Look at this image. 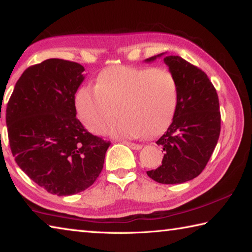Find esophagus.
I'll list each match as a JSON object with an SVG mask.
<instances>
[{"mask_svg": "<svg viewBox=\"0 0 252 252\" xmlns=\"http://www.w3.org/2000/svg\"><path fill=\"white\" fill-rule=\"evenodd\" d=\"M123 143H125L126 146H127L129 148H131L132 150H140V149H142V146H141V144L132 143V142H129V141H123Z\"/></svg>", "mask_w": 252, "mask_h": 252, "instance_id": "34e87169", "label": "esophagus"}]
</instances>
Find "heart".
Instances as JSON below:
<instances>
[{"mask_svg": "<svg viewBox=\"0 0 252 252\" xmlns=\"http://www.w3.org/2000/svg\"><path fill=\"white\" fill-rule=\"evenodd\" d=\"M178 83L171 72L155 67L113 66L101 72L95 87L84 85L75 96L84 126L120 139L155 138L170 126L178 105ZM118 112L117 113L116 111Z\"/></svg>", "mask_w": 252, "mask_h": 252, "instance_id": "heart-1", "label": "heart"}]
</instances>
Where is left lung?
I'll list each match as a JSON object with an SVG mask.
<instances>
[{
	"mask_svg": "<svg viewBox=\"0 0 252 252\" xmlns=\"http://www.w3.org/2000/svg\"><path fill=\"white\" fill-rule=\"evenodd\" d=\"M163 61L177 80L178 105L172 123L157 141L164 152L162 164L147 174L159 183L177 185L192 180L206 168L220 135V106L216 89L202 70L178 55H164Z\"/></svg>",
	"mask_w": 252,
	"mask_h": 252,
	"instance_id": "8db88e82",
	"label": "left lung"
}]
</instances>
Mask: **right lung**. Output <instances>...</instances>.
Wrapping results in <instances>:
<instances>
[{
	"label": "right lung",
	"mask_w": 252,
	"mask_h": 252,
	"mask_svg": "<svg viewBox=\"0 0 252 252\" xmlns=\"http://www.w3.org/2000/svg\"><path fill=\"white\" fill-rule=\"evenodd\" d=\"M83 71L79 63L61 59L30 66L6 106L15 162L52 194L71 195L92 186L111 144L88 132L76 119L74 95L84 80Z\"/></svg>",
	"instance_id": "right-lung-1"
}]
</instances>
